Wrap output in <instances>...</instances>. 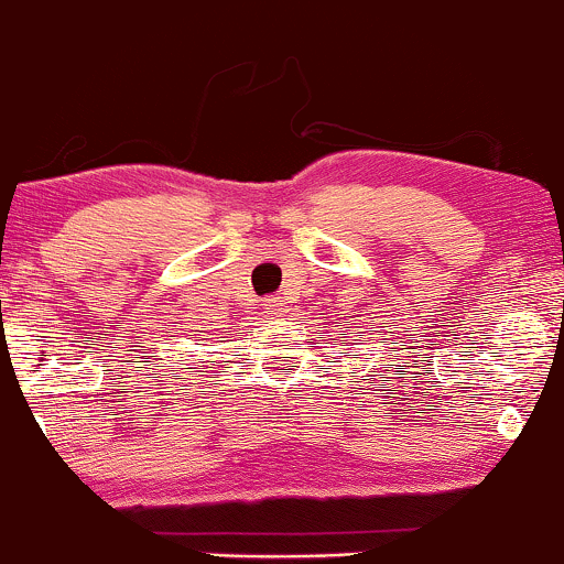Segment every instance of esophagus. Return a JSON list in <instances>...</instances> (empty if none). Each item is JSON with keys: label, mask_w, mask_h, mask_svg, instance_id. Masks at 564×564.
Here are the masks:
<instances>
[{"label": "esophagus", "mask_w": 564, "mask_h": 564, "mask_svg": "<svg viewBox=\"0 0 564 564\" xmlns=\"http://www.w3.org/2000/svg\"><path fill=\"white\" fill-rule=\"evenodd\" d=\"M283 307H286L283 296H268V300H264V313L268 315H281Z\"/></svg>", "instance_id": "obj_1"}]
</instances>
